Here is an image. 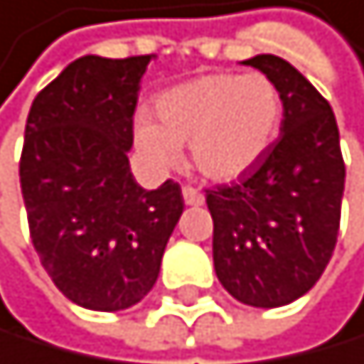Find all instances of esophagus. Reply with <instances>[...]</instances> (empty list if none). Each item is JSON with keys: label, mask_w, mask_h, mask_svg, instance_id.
Wrapping results in <instances>:
<instances>
[{"label": "esophagus", "mask_w": 364, "mask_h": 364, "mask_svg": "<svg viewBox=\"0 0 364 364\" xmlns=\"http://www.w3.org/2000/svg\"><path fill=\"white\" fill-rule=\"evenodd\" d=\"M183 202H186L188 206H200V204H204V195H202L197 188L186 186V188H183Z\"/></svg>", "instance_id": "esophagus-1"}]
</instances>
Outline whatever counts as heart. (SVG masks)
I'll return each mask as SVG.
<instances>
[{
  "label": "heart",
  "mask_w": 364,
  "mask_h": 364,
  "mask_svg": "<svg viewBox=\"0 0 364 364\" xmlns=\"http://www.w3.org/2000/svg\"><path fill=\"white\" fill-rule=\"evenodd\" d=\"M155 113L139 111L134 146L155 171L176 169L190 146L195 169L213 183L246 176L281 129L283 102L264 74H204L164 90Z\"/></svg>",
  "instance_id": "1"
}]
</instances>
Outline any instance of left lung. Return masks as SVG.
Segmentation results:
<instances>
[{
	"label": "left lung",
	"instance_id": "8db88e82",
	"mask_svg": "<svg viewBox=\"0 0 364 364\" xmlns=\"http://www.w3.org/2000/svg\"><path fill=\"white\" fill-rule=\"evenodd\" d=\"M244 65L279 87L281 136L237 183L206 190L213 267L235 299L274 309L309 293L328 267L346 169L328 100L277 55H255Z\"/></svg>",
	"mask_w": 364,
	"mask_h": 364
}]
</instances>
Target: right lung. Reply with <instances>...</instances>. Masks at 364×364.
Listing matches in <instances>:
<instances>
[{
  "instance_id": "right-lung-1",
  "label": "right lung",
  "mask_w": 364,
  "mask_h": 364,
  "mask_svg": "<svg viewBox=\"0 0 364 364\" xmlns=\"http://www.w3.org/2000/svg\"><path fill=\"white\" fill-rule=\"evenodd\" d=\"M151 55H83L34 97L20 188L29 235L62 295L92 311L129 309L158 281L183 213L174 181L146 190L127 153Z\"/></svg>"
}]
</instances>
